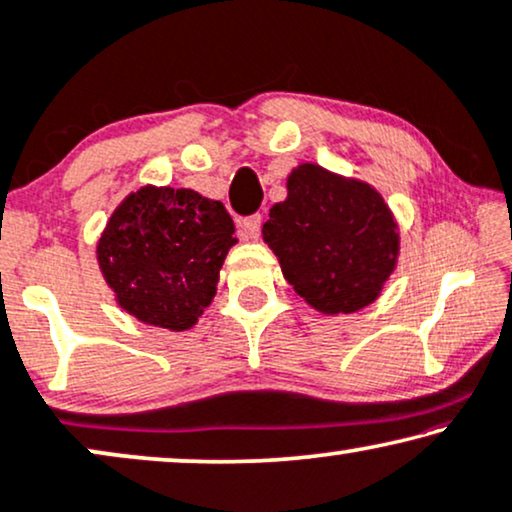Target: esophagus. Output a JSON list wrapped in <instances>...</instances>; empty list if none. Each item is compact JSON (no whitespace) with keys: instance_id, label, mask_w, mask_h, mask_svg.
<instances>
[{"instance_id":"34e87169","label":"esophagus","mask_w":512,"mask_h":512,"mask_svg":"<svg viewBox=\"0 0 512 512\" xmlns=\"http://www.w3.org/2000/svg\"><path fill=\"white\" fill-rule=\"evenodd\" d=\"M238 227L248 238H260V231H262V215L255 213V215H248V217H241L238 220Z\"/></svg>"}]
</instances>
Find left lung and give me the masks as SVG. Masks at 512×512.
<instances>
[{"label": "left lung", "mask_w": 512, "mask_h": 512, "mask_svg": "<svg viewBox=\"0 0 512 512\" xmlns=\"http://www.w3.org/2000/svg\"><path fill=\"white\" fill-rule=\"evenodd\" d=\"M264 241L283 276L325 313L363 309L398 257L391 210L372 187L304 163L288 177V199L269 210Z\"/></svg>", "instance_id": "8db88e82"}]
</instances>
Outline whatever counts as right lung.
<instances>
[{
	"instance_id": "1",
	"label": "right lung",
	"mask_w": 512,
	"mask_h": 512,
	"mask_svg": "<svg viewBox=\"0 0 512 512\" xmlns=\"http://www.w3.org/2000/svg\"><path fill=\"white\" fill-rule=\"evenodd\" d=\"M234 222L192 189L142 187L109 217L98 262L119 304L142 323L187 330L213 302Z\"/></svg>"
}]
</instances>
